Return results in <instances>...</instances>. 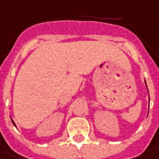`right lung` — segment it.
Wrapping results in <instances>:
<instances>
[{
    "instance_id": "add662e5",
    "label": "right lung",
    "mask_w": 159,
    "mask_h": 159,
    "mask_svg": "<svg viewBox=\"0 0 159 159\" xmlns=\"http://www.w3.org/2000/svg\"><path fill=\"white\" fill-rule=\"evenodd\" d=\"M11 122H12V123H13V124H14V126H16L15 123H14V122H13V121H12V120H11Z\"/></svg>"
}]
</instances>
